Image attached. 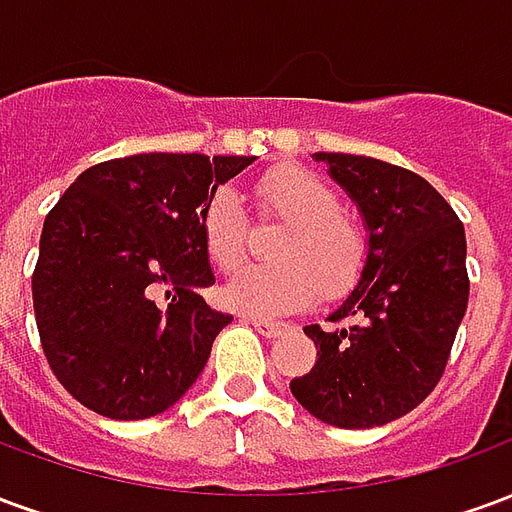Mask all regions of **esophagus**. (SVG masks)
<instances>
[{"label": "esophagus", "instance_id": "obj_1", "mask_svg": "<svg viewBox=\"0 0 512 512\" xmlns=\"http://www.w3.org/2000/svg\"><path fill=\"white\" fill-rule=\"evenodd\" d=\"M246 321L255 326L257 332L263 334V337H279V334L285 332L288 326L285 323H277V321H266V318H257V315H249Z\"/></svg>", "mask_w": 512, "mask_h": 512}]
</instances>
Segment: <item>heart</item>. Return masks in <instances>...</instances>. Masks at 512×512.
Wrapping results in <instances>:
<instances>
[{"label": "heart", "instance_id": "heart-1", "mask_svg": "<svg viewBox=\"0 0 512 512\" xmlns=\"http://www.w3.org/2000/svg\"><path fill=\"white\" fill-rule=\"evenodd\" d=\"M260 205L288 219L274 244L279 260L238 268L224 288L235 310L279 315L299 310L323 293L337 299L354 288L367 266L365 233L343 216L340 194L310 169L277 167L257 183ZM205 252L222 271H233L246 249L244 202L233 189H216L200 219Z\"/></svg>", "mask_w": 512, "mask_h": 512}]
</instances>
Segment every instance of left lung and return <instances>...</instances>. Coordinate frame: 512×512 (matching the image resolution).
Returning a JSON list of instances; mask_svg holds the SVG:
<instances>
[{"mask_svg": "<svg viewBox=\"0 0 512 512\" xmlns=\"http://www.w3.org/2000/svg\"><path fill=\"white\" fill-rule=\"evenodd\" d=\"M356 202L367 266L348 299L304 334L318 348L290 392L337 428H378L439 384L469 304L466 233L450 202L411 169L348 153H315Z\"/></svg>", "mask_w": 512, "mask_h": 512, "instance_id": "8db88e82", "label": "left lung"}]
</instances>
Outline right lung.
Wrapping results in <instances>:
<instances>
[{"label":"right lung","mask_w":512,"mask_h":512,"mask_svg":"<svg viewBox=\"0 0 512 512\" xmlns=\"http://www.w3.org/2000/svg\"><path fill=\"white\" fill-rule=\"evenodd\" d=\"M252 161L112 158L84 169L51 208L32 304L51 373L82 406L109 419L156 417L200 378L233 321L200 296L213 285L202 208Z\"/></svg>","instance_id":"add662e5"}]
</instances>
